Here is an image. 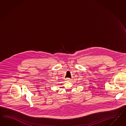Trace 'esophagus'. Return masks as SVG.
<instances>
[{"label":"esophagus","instance_id":"esophagus-1","mask_svg":"<svg viewBox=\"0 0 126 126\" xmlns=\"http://www.w3.org/2000/svg\"><path fill=\"white\" fill-rule=\"evenodd\" d=\"M66 79H67L66 80H68V81H70V80H71V79H70V78H67Z\"/></svg>","mask_w":126,"mask_h":126}]
</instances>
